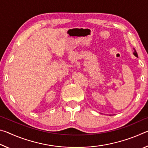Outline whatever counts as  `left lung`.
Listing matches in <instances>:
<instances>
[{"label": "left lung", "mask_w": 148, "mask_h": 148, "mask_svg": "<svg viewBox=\"0 0 148 148\" xmlns=\"http://www.w3.org/2000/svg\"><path fill=\"white\" fill-rule=\"evenodd\" d=\"M134 56H136V57H138V54H137V53H136V50H135V49L134 48Z\"/></svg>", "instance_id": "1"}]
</instances>
